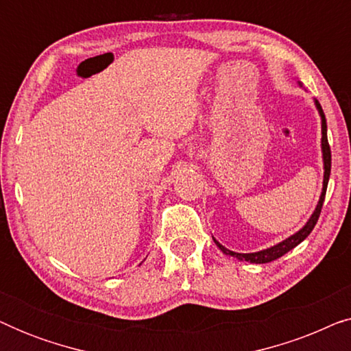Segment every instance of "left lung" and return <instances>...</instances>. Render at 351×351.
Masks as SVG:
<instances>
[{"label": "left lung", "mask_w": 351, "mask_h": 351, "mask_svg": "<svg viewBox=\"0 0 351 351\" xmlns=\"http://www.w3.org/2000/svg\"><path fill=\"white\" fill-rule=\"evenodd\" d=\"M316 104V108H318V112L321 114V134H323V137H321V148H323V161H324V180H323V191H321V196H319V201H318V206H316L315 213L311 214V217L308 222L305 223V227L299 230L295 234H292L285 241H281L280 244H276V246H271L268 249H263V251H258V252H251V254H239V252H233L227 249L225 246H222L219 241H215L217 244L220 251L223 254H227V256H232V257H237L238 261H246V262H251V263H268V262H273L276 261V258H280L285 256L286 252H289L291 249H294L297 244H300L304 239L308 237L311 233V230L315 228L316 222H318L319 219V214H321V209H323V203H324V196H326V190H328V182H329V176H330V147H329V142H328V124H326V117H324V112L323 108H321V105L318 100H315Z\"/></svg>", "instance_id": "8db88e82"}]
</instances>
